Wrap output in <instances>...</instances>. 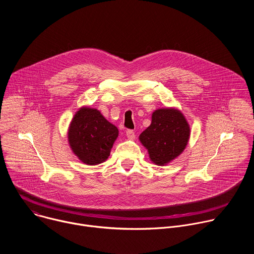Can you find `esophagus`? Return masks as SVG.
Here are the masks:
<instances>
[{"mask_svg": "<svg viewBox=\"0 0 254 254\" xmlns=\"http://www.w3.org/2000/svg\"><path fill=\"white\" fill-rule=\"evenodd\" d=\"M127 136L129 138V139H134L135 137V134H134V131L132 129H127V132H126Z\"/></svg>", "mask_w": 254, "mask_h": 254, "instance_id": "obj_1", "label": "esophagus"}]
</instances>
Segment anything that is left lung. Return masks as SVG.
I'll return each instance as SVG.
<instances>
[{"instance_id": "1", "label": "left lung", "mask_w": 254, "mask_h": 254, "mask_svg": "<svg viewBox=\"0 0 254 254\" xmlns=\"http://www.w3.org/2000/svg\"><path fill=\"white\" fill-rule=\"evenodd\" d=\"M190 125L183 113L175 107L158 108L152 115L150 127L138 136L148 150L151 162L165 166L186 149L190 138Z\"/></svg>"}]
</instances>
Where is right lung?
Here are the masks:
<instances>
[{"label": "right lung", "mask_w": 254, "mask_h": 254, "mask_svg": "<svg viewBox=\"0 0 254 254\" xmlns=\"http://www.w3.org/2000/svg\"><path fill=\"white\" fill-rule=\"evenodd\" d=\"M118 136V127L89 106H81L75 113L67 131L71 151L88 166L105 162Z\"/></svg>", "instance_id": "right-lung-1"}]
</instances>
